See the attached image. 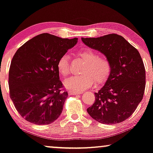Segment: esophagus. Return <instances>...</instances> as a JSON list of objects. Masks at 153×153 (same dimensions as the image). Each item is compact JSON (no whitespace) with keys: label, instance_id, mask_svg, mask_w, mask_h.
Segmentation results:
<instances>
[{"label":"esophagus","instance_id":"34e87169","mask_svg":"<svg viewBox=\"0 0 153 153\" xmlns=\"http://www.w3.org/2000/svg\"><path fill=\"white\" fill-rule=\"evenodd\" d=\"M68 94H69L70 95H79V94H82V92L77 91H68Z\"/></svg>","mask_w":153,"mask_h":153}]
</instances>
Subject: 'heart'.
<instances>
[{
	"instance_id": "b5f03b06",
	"label": "heart",
	"mask_w": 153,
	"mask_h": 153,
	"mask_svg": "<svg viewBox=\"0 0 153 153\" xmlns=\"http://www.w3.org/2000/svg\"><path fill=\"white\" fill-rule=\"evenodd\" d=\"M77 57L85 62L81 73L82 74L68 77L64 85L72 91H82L91 87L95 82L102 83L108 77L111 64L107 57L99 56L98 52L90 48L83 49L77 53ZM58 71L62 76H67L70 73L69 57L64 54L58 59Z\"/></svg>"
}]
</instances>
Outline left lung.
<instances>
[{
	"instance_id": "8db88e82",
	"label": "left lung",
	"mask_w": 153,
	"mask_h": 153,
	"mask_svg": "<svg viewBox=\"0 0 153 153\" xmlns=\"http://www.w3.org/2000/svg\"><path fill=\"white\" fill-rule=\"evenodd\" d=\"M82 41L105 55L111 64L108 78L94 94L95 102L87 109L88 114L103 124L124 121L136 110L145 91L146 71L139 51L117 34Z\"/></svg>"
}]
</instances>
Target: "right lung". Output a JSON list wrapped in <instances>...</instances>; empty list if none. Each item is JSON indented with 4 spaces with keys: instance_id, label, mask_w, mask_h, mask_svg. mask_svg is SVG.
I'll return each mask as SVG.
<instances>
[{
    "instance_id": "1",
    "label": "right lung",
    "mask_w": 153,
    "mask_h": 153,
    "mask_svg": "<svg viewBox=\"0 0 153 153\" xmlns=\"http://www.w3.org/2000/svg\"><path fill=\"white\" fill-rule=\"evenodd\" d=\"M44 33L21 46L9 71L10 96L21 117L33 124L48 125L61 114L67 91L62 89L57 63L77 44Z\"/></svg>"
}]
</instances>
